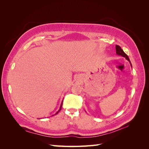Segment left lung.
<instances>
[{"instance_id":"8db88e82","label":"left lung","mask_w":149,"mask_h":149,"mask_svg":"<svg viewBox=\"0 0 149 149\" xmlns=\"http://www.w3.org/2000/svg\"><path fill=\"white\" fill-rule=\"evenodd\" d=\"M116 53L118 54V55H121V56H123L125 57V58H126V59H127L128 61H129V62L130 63L128 56H127V55H126V54L124 52V51L123 50V49H122V48H120V46H119V45H116ZM131 66H132V65H131Z\"/></svg>"}]
</instances>
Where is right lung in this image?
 <instances>
[{
  "mask_svg": "<svg viewBox=\"0 0 149 149\" xmlns=\"http://www.w3.org/2000/svg\"><path fill=\"white\" fill-rule=\"evenodd\" d=\"M62 105H63V102L61 103V106H60V109H59V111H58L57 112H56V114H58V112H59L60 111H61V107H62Z\"/></svg>",
  "mask_w": 149,
  "mask_h": 149,
  "instance_id": "add662e5",
  "label": "right lung"
}]
</instances>
